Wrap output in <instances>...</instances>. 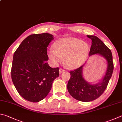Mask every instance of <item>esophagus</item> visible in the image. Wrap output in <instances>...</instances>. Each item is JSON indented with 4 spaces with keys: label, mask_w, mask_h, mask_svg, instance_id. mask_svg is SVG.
I'll return each instance as SVG.
<instances>
[{
    "label": "esophagus",
    "mask_w": 122,
    "mask_h": 122,
    "mask_svg": "<svg viewBox=\"0 0 122 122\" xmlns=\"http://www.w3.org/2000/svg\"><path fill=\"white\" fill-rule=\"evenodd\" d=\"M64 71H65V70L63 69L62 68H60V70H59V72H60V74H61L62 73H63Z\"/></svg>",
    "instance_id": "obj_1"
}]
</instances>
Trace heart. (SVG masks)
<instances>
[{
  "instance_id": "1",
  "label": "heart",
  "mask_w": 122,
  "mask_h": 122,
  "mask_svg": "<svg viewBox=\"0 0 122 122\" xmlns=\"http://www.w3.org/2000/svg\"><path fill=\"white\" fill-rule=\"evenodd\" d=\"M89 52V46L85 41L73 37L61 39L55 44V49L50 50L49 56L58 62L66 56L65 62L70 68H78L85 62Z\"/></svg>"
}]
</instances>
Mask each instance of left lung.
<instances>
[{"label": "left lung", "mask_w": 122, "mask_h": 122, "mask_svg": "<svg viewBox=\"0 0 122 122\" xmlns=\"http://www.w3.org/2000/svg\"><path fill=\"white\" fill-rule=\"evenodd\" d=\"M92 40L89 52L90 56L96 54L101 55L107 60V71L102 80L96 84H91L84 79L82 75L84 65L70 71V78L68 81L67 88L73 98L78 101L90 102L100 97L107 88L114 70L112 55L110 50L95 36H87Z\"/></svg>", "instance_id": "1"}]
</instances>
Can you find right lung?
I'll list each match as a JSON object with an SVG mask.
<instances>
[{
	"label": "right lung",
	"mask_w": 122,
	"mask_h": 122,
	"mask_svg": "<svg viewBox=\"0 0 122 122\" xmlns=\"http://www.w3.org/2000/svg\"><path fill=\"white\" fill-rule=\"evenodd\" d=\"M53 39L48 33L31 35L14 52L12 81L19 94L29 101L37 102L45 98L59 76V68L50 67L46 62L47 47Z\"/></svg>",
	"instance_id": "1"
}]
</instances>
